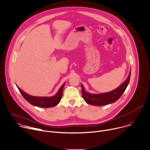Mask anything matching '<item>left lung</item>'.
Instances as JSON below:
<instances>
[{
  "mask_svg": "<svg viewBox=\"0 0 150 150\" xmlns=\"http://www.w3.org/2000/svg\"><path fill=\"white\" fill-rule=\"evenodd\" d=\"M131 76V71L125 82L122 83L116 89L110 92L102 94H90L87 93L84 90L82 84V93L85 101L88 104L95 105V106H102L106 105L117 101L125 91L129 83Z\"/></svg>",
  "mask_w": 150,
  "mask_h": 150,
  "instance_id": "left-lung-1",
  "label": "left lung"
}]
</instances>
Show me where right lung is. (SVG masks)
Instances as JSON below:
<instances>
[{
  "label": "right lung",
  "mask_w": 150,
  "mask_h": 150,
  "mask_svg": "<svg viewBox=\"0 0 150 150\" xmlns=\"http://www.w3.org/2000/svg\"><path fill=\"white\" fill-rule=\"evenodd\" d=\"M65 85V83L61 86L57 93L52 97H36L33 96L27 93H25L21 88L17 86V88L19 90L20 93L24 98V99L28 101L30 103L42 108H50L53 107L57 105L60 101L62 96L63 89Z\"/></svg>",
  "instance_id": "1"
}]
</instances>
